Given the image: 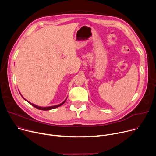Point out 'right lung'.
<instances>
[{"mask_svg":"<svg viewBox=\"0 0 156 156\" xmlns=\"http://www.w3.org/2000/svg\"><path fill=\"white\" fill-rule=\"evenodd\" d=\"M24 99V98H23ZM65 101L66 100H65V101H63L62 103H61V104H60V105H56V106H50V107H45V108H43V107H39V106H36V105H34V104H32V103H29L30 105H32L34 107H35V108H37V109H40V110H44V111H47V110H50V109H54V108H58V107H59L60 106H61V105H62L65 102Z\"/></svg>","mask_w":156,"mask_h":156,"instance_id":"obj_1","label":"right lung"}]
</instances>
